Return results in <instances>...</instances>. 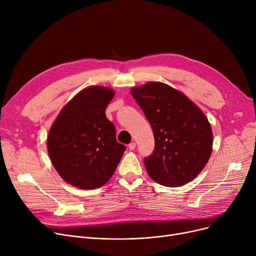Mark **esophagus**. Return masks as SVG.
<instances>
[{
    "instance_id": "esophagus-1",
    "label": "esophagus",
    "mask_w": 256,
    "mask_h": 256,
    "mask_svg": "<svg viewBox=\"0 0 256 256\" xmlns=\"http://www.w3.org/2000/svg\"><path fill=\"white\" fill-rule=\"evenodd\" d=\"M128 148L130 150H134L136 148V143L135 142H132V143H130L128 144Z\"/></svg>"
}]
</instances>
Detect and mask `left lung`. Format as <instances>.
<instances>
[{
  "mask_svg": "<svg viewBox=\"0 0 256 256\" xmlns=\"http://www.w3.org/2000/svg\"><path fill=\"white\" fill-rule=\"evenodd\" d=\"M130 93L154 130V150L144 158L147 173L166 186L193 180L212 150L206 116L184 93L164 83L150 82Z\"/></svg>",
  "mask_w": 256,
  "mask_h": 256,
  "instance_id": "8db88e82",
  "label": "left lung"
}]
</instances>
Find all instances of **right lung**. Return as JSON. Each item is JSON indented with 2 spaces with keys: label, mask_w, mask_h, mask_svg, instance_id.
I'll list each match as a JSON object with an SVG mask.
<instances>
[{
  "label": "right lung",
  "mask_w": 256,
  "mask_h": 256,
  "mask_svg": "<svg viewBox=\"0 0 256 256\" xmlns=\"http://www.w3.org/2000/svg\"><path fill=\"white\" fill-rule=\"evenodd\" d=\"M114 91L90 86L67 102L48 132V152L59 176L80 189L91 190L111 178L126 150L116 140L106 108Z\"/></svg>",
  "instance_id": "right-lung-1"
}]
</instances>
